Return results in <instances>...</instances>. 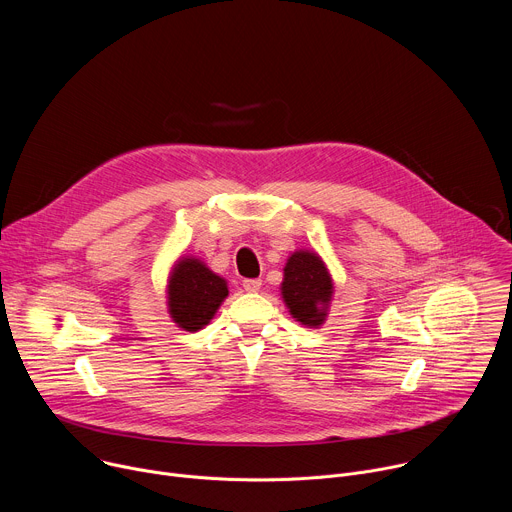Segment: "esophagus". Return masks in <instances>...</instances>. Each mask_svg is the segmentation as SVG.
<instances>
[{"label":"esophagus","instance_id":"obj_1","mask_svg":"<svg viewBox=\"0 0 512 512\" xmlns=\"http://www.w3.org/2000/svg\"><path fill=\"white\" fill-rule=\"evenodd\" d=\"M243 289L255 294V291L261 289V279H243Z\"/></svg>","mask_w":512,"mask_h":512}]
</instances>
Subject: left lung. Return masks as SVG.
Masks as SVG:
<instances>
[{
  "label": "left lung",
  "mask_w": 512,
  "mask_h": 512,
  "mask_svg": "<svg viewBox=\"0 0 512 512\" xmlns=\"http://www.w3.org/2000/svg\"><path fill=\"white\" fill-rule=\"evenodd\" d=\"M332 294L334 283L322 257L314 251L291 253L281 281V296L289 314L304 326L318 328L328 316Z\"/></svg>",
  "instance_id": "1"
}]
</instances>
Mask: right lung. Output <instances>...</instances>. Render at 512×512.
I'll list each match as a JSON object with an SVG mask.
<instances>
[{"label": "right lung", "mask_w": 512, "mask_h": 512, "mask_svg": "<svg viewBox=\"0 0 512 512\" xmlns=\"http://www.w3.org/2000/svg\"><path fill=\"white\" fill-rule=\"evenodd\" d=\"M229 296L227 281L212 273L200 259L182 257L170 271L168 312L184 330L204 328Z\"/></svg>", "instance_id": "add662e5"}]
</instances>
